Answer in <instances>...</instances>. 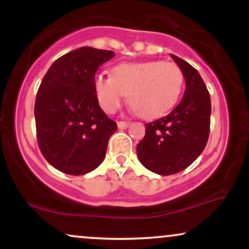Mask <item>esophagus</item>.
Wrapping results in <instances>:
<instances>
[{"mask_svg": "<svg viewBox=\"0 0 249 249\" xmlns=\"http://www.w3.org/2000/svg\"><path fill=\"white\" fill-rule=\"evenodd\" d=\"M128 125H130V122H124V121H121L118 122V127L123 130V128H126Z\"/></svg>", "mask_w": 249, "mask_h": 249, "instance_id": "esophagus-1", "label": "esophagus"}]
</instances>
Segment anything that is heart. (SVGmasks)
<instances>
[{
    "label": "heart",
    "instance_id": "1",
    "mask_svg": "<svg viewBox=\"0 0 249 249\" xmlns=\"http://www.w3.org/2000/svg\"><path fill=\"white\" fill-rule=\"evenodd\" d=\"M184 72L173 62L121 63L112 77L96 76L95 90L103 110L113 113L126 93L128 103L142 118L152 119L170 111L184 89Z\"/></svg>",
    "mask_w": 249,
    "mask_h": 249
}]
</instances>
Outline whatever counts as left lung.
Listing matches in <instances>:
<instances>
[{"instance_id": "left-lung-1", "label": "left lung", "mask_w": 249, "mask_h": 249, "mask_svg": "<svg viewBox=\"0 0 249 249\" xmlns=\"http://www.w3.org/2000/svg\"><path fill=\"white\" fill-rule=\"evenodd\" d=\"M171 56L184 72V97L172 112L145 124V136L137 145L139 161L160 176L190 166L206 146L211 126V97L201 76L186 61Z\"/></svg>"}]
</instances>
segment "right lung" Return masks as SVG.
Wrapping results in <instances>:
<instances>
[{"label": "right lung", "mask_w": 249, "mask_h": 249, "mask_svg": "<svg viewBox=\"0 0 249 249\" xmlns=\"http://www.w3.org/2000/svg\"><path fill=\"white\" fill-rule=\"evenodd\" d=\"M113 51L83 47L51 64L36 95L35 121L39 150L63 173L82 176L104 160L117 123L99 107L96 71Z\"/></svg>", "instance_id": "obj_1"}]
</instances>
